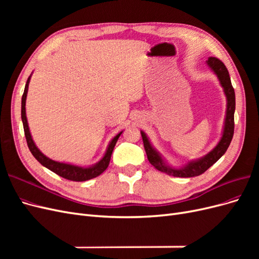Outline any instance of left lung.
Instances as JSON below:
<instances>
[{
  "mask_svg": "<svg viewBox=\"0 0 259 259\" xmlns=\"http://www.w3.org/2000/svg\"><path fill=\"white\" fill-rule=\"evenodd\" d=\"M206 64L211 69V71L217 75L219 83H221L222 88L224 89V93L227 98V110H226L223 135L221 140H219L218 144L216 145V147L213 149V150L198 160L190 161L187 164H185L184 166L175 168V167L169 166L168 164L164 161L162 155L155 150L153 146L150 144V142H149L145 132L140 131L149 162H150L156 169L163 171V173H165L169 176L194 177V176H199L203 174L206 169H208L214 163H216L225 154L233 137L236 95H234V90L232 88L229 72L228 70H227L226 66L223 64V61H221L218 58L208 57V59L206 60Z\"/></svg>",
  "mask_w": 259,
  "mask_h": 259,
  "instance_id": "8db88e82",
  "label": "left lung"
}]
</instances>
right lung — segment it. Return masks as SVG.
Segmentation results:
<instances>
[{"label": "right lung", "mask_w": 259, "mask_h": 259, "mask_svg": "<svg viewBox=\"0 0 259 259\" xmlns=\"http://www.w3.org/2000/svg\"><path fill=\"white\" fill-rule=\"evenodd\" d=\"M30 79H31V75L28 77L26 86H25V92H23V95L21 98V120H22L23 131H25V136L27 139L29 150L31 151V153H32V155L46 168L51 169L52 171H54L55 174L59 175L60 177L66 178L68 180H72V182H85V180L95 178V177L99 176L101 173H104L109 165V162H110L114 146L117 142V139H119L120 135L122 134V132H120L119 134L112 138L110 144H109V146L107 148L105 155L103 156V159H101L99 162H97L96 164H94V165H92V166L82 167V166L73 165V164L57 162V161H54V160L48 158V156L44 155L40 150H38V148L35 146L33 139H32V136H31V134H30L29 125H28V121H27L26 99H27Z\"/></svg>", "instance_id": "obj_1"}]
</instances>
